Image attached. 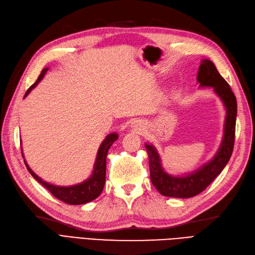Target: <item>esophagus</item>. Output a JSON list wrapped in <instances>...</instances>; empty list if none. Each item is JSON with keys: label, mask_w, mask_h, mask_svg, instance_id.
<instances>
[{"label": "esophagus", "mask_w": 255, "mask_h": 255, "mask_svg": "<svg viewBox=\"0 0 255 255\" xmlns=\"http://www.w3.org/2000/svg\"><path fill=\"white\" fill-rule=\"evenodd\" d=\"M131 127H132L135 131H137V132H141V131H143L145 128V123L143 121L134 120L132 121V123H131Z\"/></svg>", "instance_id": "34e87169"}]
</instances>
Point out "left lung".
<instances>
[{"label": "left lung", "mask_w": 255, "mask_h": 255, "mask_svg": "<svg viewBox=\"0 0 255 255\" xmlns=\"http://www.w3.org/2000/svg\"><path fill=\"white\" fill-rule=\"evenodd\" d=\"M199 87H210L223 102L226 108V120L223 141L214 158L204 163L191 174L184 176H172L167 174L162 166L160 154L152 144H145L148 153L150 180L157 191L174 198H191L200 194L212 183L226 167L233 151L235 139V124L237 114L236 97L227 81L218 73L211 60L202 59L197 74Z\"/></svg>", "instance_id": "obj_1"}]
</instances>
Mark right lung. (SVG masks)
Here are the masks:
<instances>
[{"label": "right lung", "mask_w": 255, "mask_h": 255, "mask_svg": "<svg viewBox=\"0 0 255 255\" xmlns=\"http://www.w3.org/2000/svg\"><path fill=\"white\" fill-rule=\"evenodd\" d=\"M47 70H48V68L42 70V72H41L36 83L32 86H30V88L27 90L24 97H26L30 93L31 90L34 89L41 80H42ZM118 138H119V134L116 132L110 133L106 136V138L102 142L100 148H98L92 175L90 176V178L85 180L84 182L75 184V185L58 186V185H54V184L48 183V182L44 181V180L41 179L39 176H37L35 172L31 170V168L26 163L25 159H24V163H25L28 171L30 172V175L34 177L40 184H42L45 188H47V190L50 191L52 193V195L54 197H56L57 199H59L65 203L72 204V205L88 203L90 201L96 199L97 197L102 194V192L104 190L105 181H106L107 153H108L111 145L116 142ZM22 157L24 158L23 151H22Z\"/></svg>", "instance_id": "add662e5"}]
</instances>
